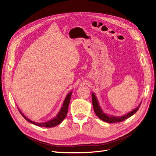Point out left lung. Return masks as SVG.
<instances>
[{"instance_id":"obj_1","label":"left lung","mask_w":156,"mask_h":156,"mask_svg":"<svg viewBox=\"0 0 156 156\" xmlns=\"http://www.w3.org/2000/svg\"><path fill=\"white\" fill-rule=\"evenodd\" d=\"M92 104H93L94 110L96 113V115H97V116L99 118V119L105 122H108V123H116V122H120L122 121H124L127 119H128V118H129L132 115H133L135 113L138 111L139 108L140 107V105L141 104V102H140V104L138 105V107H136V108H134V109L133 111H131V112L127 113L126 115H122L120 116H112V115L106 114L105 112H103L101 106L100 105V103H99L98 98L94 92L92 93Z\"/></svg>"}]
</instances>
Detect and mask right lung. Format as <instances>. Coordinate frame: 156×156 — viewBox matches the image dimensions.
Masks as SVG:
<instances>
[{
    "mask_svg": "<svg viewBox=\"0 0 156 156\" xmlns=\"http://www.w3.org/2000/svg\"><path fill=\"white\" fill-rule=\"evenodd\" d=\"M72 92L70 91L66 97L65 100L63 102V104L62 105V107L60 109L59 112L56 116L53 118V119H51L48 122H41V123H39V122H36L34 121H32L31 120L28 119L27 117H26L23 114L22 112L18 108V110L20 112V113L21 114V115L24 117V119L25 120H27L28 122H30L31 124H34L37 126H39V127H55L56 126H57L58 124H60L61 122L63 121V120L65 119L66 116L67 115V113H68V106L69 104V102H70V99H71V96H72Z\"/></svg>",
    "mask_w": 156,
    "mask_h": 156,
    "instance_id": "obj_1",
    "label": "right lung"
}]
</instances>
